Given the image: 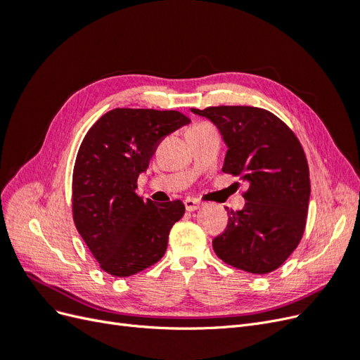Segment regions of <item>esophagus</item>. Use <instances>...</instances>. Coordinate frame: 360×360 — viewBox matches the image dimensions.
Returning <instances> with one entry per match:
<instances>
[{
	"label": "esophagus",
	"mask_w": 360,
	"mask_h": 360,
	"mask_svg": "<svg viewBox=\"0 0 360 360\" xmlns=\"http://www.w3.org/2000/svg\"><path fill=\"white\" fill-rule=\"evenodd\" d=\"M184 207H186L188 212H195V210L200 209L201 204L193 198H186V200H184Z\"/></svg>",
	"instance_id": "esophagus-1"
}]
</instances>
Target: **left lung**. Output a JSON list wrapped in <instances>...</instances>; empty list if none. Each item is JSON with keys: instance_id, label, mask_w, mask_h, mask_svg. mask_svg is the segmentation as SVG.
Returning <instances> with one entry per match:
<instances>
[{"instance_id": "8db88e82", "label": "left lung", "mask_w": 360, "mask_h": 360, "mask_svg": "<svg viewBox=\"0 0 360 360\" xmlns=\"http://www.w3.org/2000/svg\"><path fill=\"white\" fill-rule=\"evenodd\" d=\"M228 147L222 171L249 184L243 210H228L225 231L213 238L224 263L249 274L276 270L297 248L307 225L311 184L304 151L275 114L255 106H209Z\"/></svg>"}]
</instances>
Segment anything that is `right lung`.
Segmentation results:
<instances>
[{"instance_id":"add662e5","label":"right lung","mask_w":360,"mask_h":360,"mask_svg":"<svg viewBox=\"0 0 360 360\" xmlns=\"http://www.w3.org/2000/svg\"><path fill=\"white\" fill-rule=\"evenodd\" d=\"M189 122L179 111L115 108L84 136L73 168L72 213L76 230L106 274L135 275L165 254L184 204L144 201L135 192L136 180L160 141Z\"/></svg>"}]
</instances>
